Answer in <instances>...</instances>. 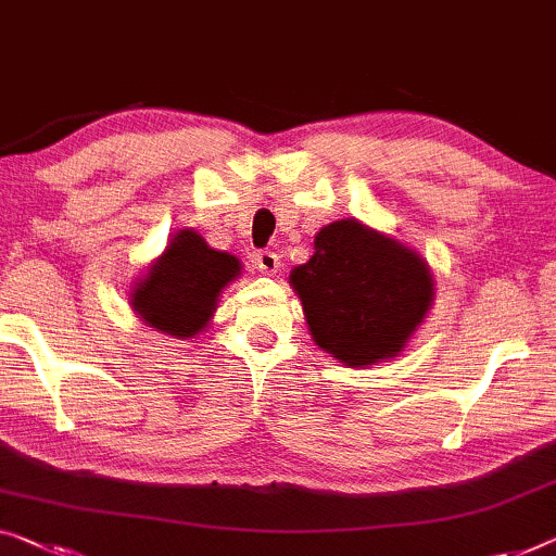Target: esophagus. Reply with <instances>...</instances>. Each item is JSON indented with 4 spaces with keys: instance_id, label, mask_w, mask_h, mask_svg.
<instances>
[{
    "instance_id": "1",
    "label": "esophagus",
    "mask_w": 556,
    "mask_h": 556,
    "mask_svg": "<svg viewBox=\"0 0 556 556\" xmlns=\"http://www.w3.org/2000/svg\"><path fill=\"white\" fill-rule=\"evenodd\" d=\"M254 264L262 275H277L279 271V256L275 252H260L256 254Z\"/></svg>"
}]
</instances>
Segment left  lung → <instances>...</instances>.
Masks as SVG:
<instances>
[{
  "label": "left lung",
  "mask_w": 556,
  "mask_h": 556,
  "mask_svg": "<svg viewBox=\"0 0 556 556\" xmlns=\"http://www.w3.org/2000/svg\"><path fill=\"white\" fill-rule=\"evenodd\" d=\"M312 339L346 367L396 357L434 302L421 256L357 219L331 222L289 275Z\"/></svg>",
  "instance_id": "obj_1"
}]
</instances>
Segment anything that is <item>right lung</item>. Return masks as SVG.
<instances>
[{"label": "right lung", "mask_w": 556, "mask_h": 556, "mask_svg": "<svg viewBox=\"0 0 556 556\" xmlns=\"http://www.w3.org/2000/svg\"><path fill=\"white\" fill-rule=\"evenodd\" d=\"M239 275L242 264L235 254L212 250L194 229H179L147 275L135 281L129 304L162 334L194 339L210 325L222 289Z\"/></svg>", "instance_id": "right-lung-1"}]
</instances>
